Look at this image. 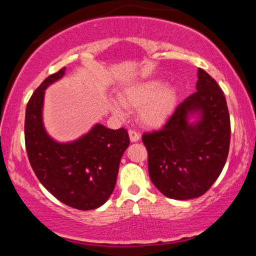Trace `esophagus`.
<instances>
[{
	"instance_id": "1",
	"label": "esophagus",
	"mask_w": 256,
	"mask_h": 256,
	"mask_svg": "<svg viewBox=\"0 0 256 256\" xmlns=\"http://www.w3.org/2000/svg\"><path fill=\"white\" fill-rule=\"evenodd\" d=\"M128 136H130L131 142H138V140H140V134H138L136 131L130 130L128 131Z\"/></svg>"
}]
</instances>
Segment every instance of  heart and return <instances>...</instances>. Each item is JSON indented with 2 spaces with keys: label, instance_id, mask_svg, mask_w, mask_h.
<instances>
[{
  "label": "heart",
  "instance_id": "heart-1",
  "mask_svg": "<svg viewBox=\"0 0 256 256\" xmlns=\"http://www.w3.org/2000/svg\"><path fill=\"white\" fill-rule=\"evenodd\" d=\"M178 101L177 89L160 78L134 83L120 91L119 102H110L116 116H124L125 108L137 110V120L146 128H158L171 118Z\"/></svg>",
  "mask_w": 256,
  "mask_h": 256
}]
</instances>
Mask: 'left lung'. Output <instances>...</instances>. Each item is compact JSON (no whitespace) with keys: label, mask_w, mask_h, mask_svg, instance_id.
Returning a JSON list of instances; mask_svg holds the SVG:
<instances>
[{"label":"left lung","mask_w":256,"mask_h":256,"mask_svg":"<svg viewBox=\"0 0 256 256\" xmlns=\"http://www.w3.org/2000/svg\"><path fill=\"white\" fill-rule=\"evenodd\" d=\"M196 92L176 108L160 131L144 134L148 171L166 198L202 196L224 168L230 146V116L216 82L198 68Z\"/></svg>","instance_id":"8db88e82"}]
</instances>
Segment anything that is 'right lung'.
I'll return each instance as SVG.
<instances>
[{
	"label": "right lung",
	"instance_id": "add662e5",
	"mask_svg": "<svg viewBox=\"0 0 256 256\" xmlns=\"http://www.w3.org/2000/svg\"><path fill=\"white\" fill-rule=\"evenodd\" d=\"M64 73L66 67L44 79L26 106V152L38 180L58 201L76 210H95L113 192L130 140L125 128L112 130L100 122L68 142L48 134L43 122L46 90Z\"/></svg>",
	"mask_w": 256,
	"mask_h": 256
}]
</instances>
